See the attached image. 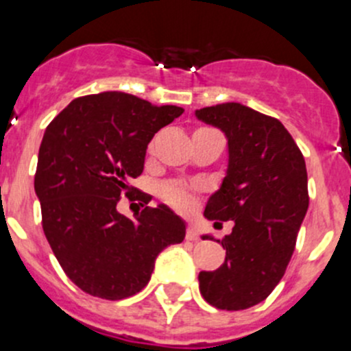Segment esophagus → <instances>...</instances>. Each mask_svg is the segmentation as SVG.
I'll return each instance as SVG.
<instances>
[{
	"label": "esophagus",
	"mask_w": 351,
	"mask_h": 351,
	"mask_svg": "<svg viewBox=\"0 0 351 351\" xmlns=\"http://www.w3.org/2000/svg\"><path fill=\"white\" fill-rule=\"evenodd\" d=\"M186 239L189 241H198V231L193 224H190L189 229H186Z\"/></svg>",
	"instance_id": "obj_1"
}]
</instances>
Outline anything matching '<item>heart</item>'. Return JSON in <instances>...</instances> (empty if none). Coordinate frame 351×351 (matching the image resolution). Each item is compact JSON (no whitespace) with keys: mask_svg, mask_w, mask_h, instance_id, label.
Segmentation results:
<instances>
[{"mask_svg":"<svg viewBox=\"0 0 351 351\" xmlns=\"http://www.w3.org/2000/svg\"><path fill=\"white\" fill-rule=\"evenodd\" d=\"M159 193H161V197L165 198L166 202H169L173 207L186 208L192 204V195H190L189 190L183 185H180V183H166V185L161 186Z\"/></svg>","mask_w":351,"mask_h":351,"instance_id":"obj_1","label":"heart"}]
</instances>
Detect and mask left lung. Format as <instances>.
<instances>
[{"instance_id":"8db88e82","label":"left lung","mask_w":351,"mask_h":351,"mask_svg":"<svg viewBox=\"0 0 351 351\" xmlns=\"http://www.w3.org/2000/svg\"><path fill=\"white\" fill-rule=\"evenodd\" d=\"M228 141V168L204 217L232 221L221 239L226 261L200 271V293L219 309L241 311L267 299L284 277L309 207L304 156L280 120L246 105L195 110ZM202 239H214L202 234Z\"/></svg>"}]
</instances>
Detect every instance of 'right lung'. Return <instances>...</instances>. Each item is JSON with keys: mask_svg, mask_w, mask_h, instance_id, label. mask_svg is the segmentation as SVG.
<instances>
[{"mask_svg": "<svg viewBox=\"0 0 351 351\" xmlns=\"http://www.w3.org/2000/svg\"><path fill=\"white\" fill-rule=\"evenodd\" d=\"M182 113L104 91L73 100L45 129L34 183L42 228L67 277L90 295L120 300L141 292L158 254L185 239V221L168 205L134 217L117 210L154 134Z\"/></svg>", "mask_w": 351, "mask_h": 351, "instance_id": "add662e5", "label": "right lung"}]
</instances>
